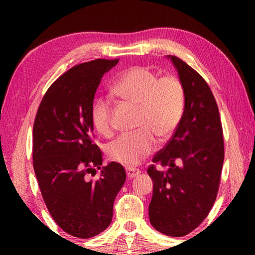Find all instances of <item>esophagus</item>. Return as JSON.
<instances>
[{
    "mask_svg": "<svg viewBox=\"0 0 255 255\" xmlns=\"http://www.w3.org/2000/svg\"><path fill=\"white\" fill-rule=\"evenodd\" d=\"M139 173H140V170L137 168H127V175L128 179H133V177L139 175Z\"/></svg>",
    "mask_w": 255,
    "mask_h": 255,
    "instance_id": "34e87169",
    "label": "esophagus"
}]
</instances>
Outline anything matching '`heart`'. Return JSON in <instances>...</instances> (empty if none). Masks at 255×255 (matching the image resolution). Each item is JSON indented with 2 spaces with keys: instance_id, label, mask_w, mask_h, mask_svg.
<instances>
[{
  "instance_id": "b5f03b06",
  "label": "heart",
  "mask_w": 255,
  "mask_h": 255,
  "mask_svg": "<svg viewBox=\"0 0 255 255\" xmlns=\"http://www.w3.org/2000/svg\"><path fill=\"white\" fill-rule=\"evenodd\" d=\"M114 95L137 106L135 131L110 142L107 154L122 165L137 166L155 149L156 139L165 141L179 128L186 108V90L175 75L159 76L144 66H134L118 76L113 85ZM94 128L100 134L114 133L111 104L106 99L94 102L90 113Z\"/></svg>"
}]
</instances>
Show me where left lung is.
Masks as SVG:
<instances>
[{
    "instance_id": "1",
    "label": "left lung",
    "mask_w": 255,
    "mask_h": 255,
    "mask_svg": "<svg viewBox=\"0 0 255 255\" xmlns=\"http://www.w3.org/2000/svg\"><path fill=\"white\" fill-rule=\"evenodd\" d=\"M186 90L182 121L173 137L153 156L149 222L170 237L190 233L204 221L221 183L224 139L217 103L205 80L180 58L168 55ZM167 166L158 171L155 166Z\"/></svg>"
}]
</instances>
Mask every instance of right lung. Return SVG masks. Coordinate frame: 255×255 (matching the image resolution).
Wrapping results in <instances>:
<instances>
[{"mask_svg": "<svg viewBox=\"0 0 255 255\" xmlns=\"http://www.w3.org/2000/svg\"><path fill=\"white\" fill-rule=\"evenodd\" d=\"M117 62L96 59L68 69L45 93L33 124V168L41 196L60 229L82 239L110 225L127 179L121 163L102 166L90 117L101 79ZM96 169L99 179H87Z\"/></svg>", "mask_w": 255, "mask_h": 255, "instance_id": "right-lung-1", "label": "right lung"}]
</instances>
